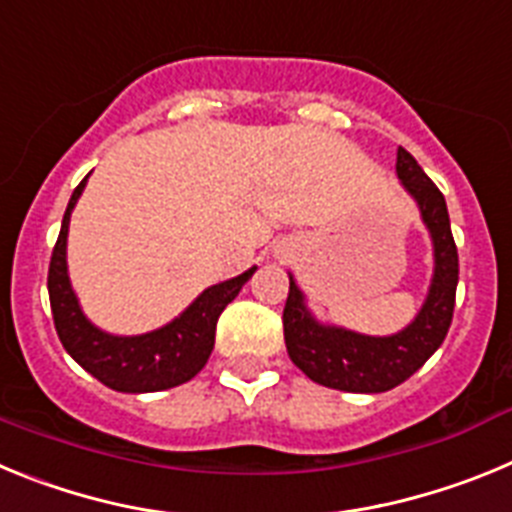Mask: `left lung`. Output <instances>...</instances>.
<instances>
[{
    "label": "left lung",
    "instance_id": "1",
    "mask_svg": "<svg viewBox=\"0 0 512 512\" xmlns=\"http://www.w3.org/2000/svg\"><path fill=\"white\" fill-rule=\"evenodd\" d=\"M395 169L405 192L418 202L420 217L433 241L431 287L408 328L392 336H364L338 325L318 323L289 274V297L282 315L287 354L312 382L330 390L366 395L392 390L436 354L454 318L459 253L451 235L446 200L405 148H397Z\"/></svg>",
    "mask_w": 512,
    "mask_h": 512
}]
</instances>
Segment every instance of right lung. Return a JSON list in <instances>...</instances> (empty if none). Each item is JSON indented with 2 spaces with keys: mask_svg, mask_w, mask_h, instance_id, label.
Here are the masks:
<instances>
[{
  "mask_svg": "<svg viewBox=\"0 0 512 512\" xmlns=\"http://www.w3.org/2000/svg\"><path fill=\"white\" fill-rule=\"evenodd\" d=\"M89 174L81 179L71 194L69 207L63 212L61 233L53 248L48 266V295H51L53 323L63 348L71 359L84 366L92 377L117 392H158L179 387L200 374L215 346V328L220 312L228 307L251 279L256 266L228 279L212 284L187 310L166 323L164 328L143 336H112L104 333L81 312L79 300L71 289L69 266H66V235H69L71 210L84 192Z\"/></svg>",
  "mask_w": 512,
  "mask_h": 512,
  "instance_id": "right-lung-1",
  "label": "right lung"
}]
</instances>
